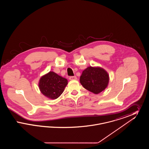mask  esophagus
<instances>
[{"mask_svg": "<svg viewBox=\"0 0 149 149\" xmlns=\"http://www.w3.org/2000/svg\"><path fill=\"white\" fill-rule=\"evenodd\" d=\"M77 77L75 76H71L69 77V79L71 80H77Z\"/></svg>", "mask_w": 149, "mask_h": 149, "instance_id": "obj_1", "label": "esophagus"}]
</instances>
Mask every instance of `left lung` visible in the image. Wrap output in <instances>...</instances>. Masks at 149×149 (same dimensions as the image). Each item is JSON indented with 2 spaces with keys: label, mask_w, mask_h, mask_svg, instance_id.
<instances>
[{
  "label": "left lung",
  "mask_w": 149,
  "mask_h": 149,
  "mask_svg": "<svg viewBox=\"0 0 149 149\" xmlns=\"http://www.w3.org/2000/svg\"><path fill=\"white\" fill-rule=\"evenodd\" d=\"M109 79L108 74L104 69L89 66L83 71L80 82L86 90L97 94L106 88Z\"/></svg>",
  "instance_id": "8db88e82"
}]
</instances>
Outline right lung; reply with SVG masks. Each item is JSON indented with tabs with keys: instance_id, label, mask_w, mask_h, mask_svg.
<instances>
[{
	"instance_id": "right-lung-1",
	"label": "right lung",
	"mask_w": 149,
	"mask_h": 149,
	"mask_svg": "<svg viewBox=\"0 0 149 149\" xmlns=\"http://www.w3.org/2000/svg\"><path fill=\"white\" fill-rule=\"evenodd\" d=\"M68 84V80L53 71L42 76L39 81V88L41 92L46 97L55 99L63 93Z\"/></svg>"
}]
</instances>
